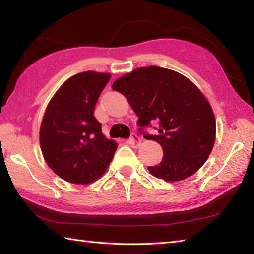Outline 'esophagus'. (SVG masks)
<instances>
[{"instance_id":"1","label":"esophagus","mask_w":254,"mask_h":254,"mask_svg":"<svg viewBox=\"0 0 254 254\" xmlns=\"http://www.w3.org/2000/svg\"><path fill=\"white\" fill-rule=\"evenodd\" d=\"M129 142H130V145H131V146H133V147H138V146L140 145L141 140H140V138L136 135V133H131L130 138H129Z\"/></svg>"}]
</instances>
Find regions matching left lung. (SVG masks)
<instances>
[{"label":"left lung","mask_w":254,"mask_h":254,"mask_svg":"<svg viewBox=\"0 0 254 254\" xmlns=\"http://www.w3.org/2000/svg\"><path fill=\"white\" fill-rule=\"evenodd\" d=\"M138 116L139 132L159 142L164 157L148 167L150 174L166 181L192 176L211 152L216 139L212 108L193 83L175 70L149 66L137 68L115 80ZM156 123V135L144 129Z\"/></svg>","instance_id":"8db88e82"}]
</instances>
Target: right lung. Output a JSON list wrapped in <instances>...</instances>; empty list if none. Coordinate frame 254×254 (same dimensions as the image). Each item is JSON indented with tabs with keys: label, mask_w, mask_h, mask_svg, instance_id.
Segmentation results:
<instances>
[{
	"label": "right lung",
	"mask_w": 254,
	"mask_h": 254,
	"mask_svg": "<svg viewBox=\"0 0 254 254\" xmlns=\"http://www.w3.org/2000/svg\"><path fill=\"white\" fill-rule=\"evenodd\" d=\"M111 74L84 71L61 86L41 125V149L50 168L71 184L87 185L102 176L117 143L102 132L94 116L98 97Z\"/></svg>",
	"instance_id": "right-lung-1"
}]
</instances>
